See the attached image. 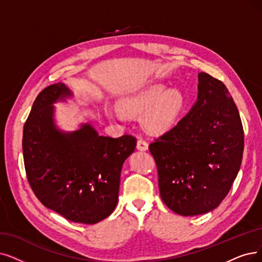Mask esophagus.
Returning <instances> with one entry per match:
<instances>
[{"mask_svg":"<svg viewBox=\"0 0 262 262\" xmlns=\"http://www.w3.org/2000/svg\"><path fill=\"white\" fill-rule=\"evenodd\" d=\"M137 148H138L139 150H142V151L147 150V149H148V144H147V142H146V141L140 139V140L137 142Z\"/></svg>","mask_w":262,"mask_h":262,"instance_id":"obj_1","label":"esophagus"}]
</instances>
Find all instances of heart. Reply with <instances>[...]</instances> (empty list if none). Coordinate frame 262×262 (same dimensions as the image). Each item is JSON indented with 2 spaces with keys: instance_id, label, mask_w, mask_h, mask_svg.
<instances>
[{
  "instance_id": "heart-1",
  "label": "heart",
  "mask_w": 262,
  "mask_h": 262,
  "mask_svg": "<svg viewBox=\"0 0 262 262\" xmlns=\"http://www.w3.org/2000/svg\"><path fill=\"white\" fill-rule=\"evenodd\" d=\"M183 96L161 83L124 98L118 111L124 117L144 116V125L154 134H161L175 124L183 108Z\"/></svg>"
}]
</instances>
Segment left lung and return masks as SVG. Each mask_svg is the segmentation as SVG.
Listing matches in <instances>:
<instances>
[{"mask_svg":"<svg viewBox=\"0 0 262 262\" xmlns=\"http://www.w3.org/2000/svg\"><path fill=\"white\" fill-rule=\"evenodd\" d=\"M198 89L190 112L149 145L162 201L182 216L205 214L222 203L244 149L242 121L227 87L201 72Z\"/></svg>","mask_w":262,"mask_h":262,"instance_id":"8db88e82","label":"left lung"}]
</instances>
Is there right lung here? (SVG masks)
I'll return each mask as SVG.
<instances>
[{
	"label": "right lung",
	"instance_id": "1",
	"mask_svg": "<svg viewBox=\"0 0 262 262\" xmlns=\"http://www.w3.org/2000/svg\"><path fill=\"white\" fill-rule=\"evenodd\" d=\"M71 96L62 82L39 92L24 127L25 167L41 204L73 223L93 225L116 207L121 167L137 139L101 137L90 123L59 130L52 104Z\"/></svg>",
	"mask_w": 262,
	"mask_h": 262
}]
</instances>
